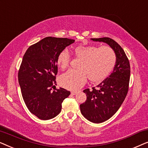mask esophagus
Segmentation results:
<instances>
[{"label": "esophagus", "instance_id": "obj_1", "mask_svg": "<svg viewBox=\"0 0 148 148\" xmlns=\"http://www.w3.org/2000/svg\"><path fill=\"white\" fill-rule=\"evenodd\" d=\"M77 91H72L71 92V94H73V95H75V94H77Z\"/></svg>", "mask_w": 148, "mask_h": 148}]
</instances>
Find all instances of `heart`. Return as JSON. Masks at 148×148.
I'll use <instances>...</instances> for the list:
<instances>
[{"instance_id":"b5f03b06","label":"heart","mask_w":148,"mask_h":148,"mask_svg":"<svg viewBox=\"0 0 148 148\" xmlns=\"http://www.w3.org/2000/svg\"><path fill=\"white\" fill-rule=\"evenodd\" d=\"M75 56L82 60L78 69L69 70L60 77V84L68 90L80 88L86 84L88 77L93 83H100L104 80L112 71L116 62V55L108 46H77L74 48ZM70 55L66 50L58 54L56 62L58 67L64 69L69 66Z\"/></svg>"}]
</instances>
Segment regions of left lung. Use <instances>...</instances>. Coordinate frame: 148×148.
Instances as JSON below:
<instances>
[{"label":"left lung","instance_id":"left-lung-1","mask_svg":"<svg viewBox=\"0 0 148 148\" xmlns=\"http://www.w3.org/2000/svg\"><path fill=\"white\" fill-rule=\"evenodd\" d=\"M94 42H104L114 50L116 62L109 77L92 90L86 89V101L80 104L83 116L94 123L104 122L120 108L129 90L130 64L121 46L110 38H91Z\"/></svg>","mask_w":148,"mask_h":148}]
</instances>
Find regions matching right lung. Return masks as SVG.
I'll return each instance as SVG.
<instances>
[{"instance_id":"right-lung-1","label":"right lung","mask_w":148,"mask_h":148,"mask_svg":"<svg viewBox=\"0 0 148 148\" xmlns=\"http://www.w3.org/2000/svg\"><path fill=\"white\" fill-rule=\"evenodd\" d=\"M75 42L69 38L46 37L28 48L18 73L23 100L32 114L41 120H49L59 114L62 102L70 92L55 86L58 73L56 58L66 46Z\"/></svg>"}]
</instances>
